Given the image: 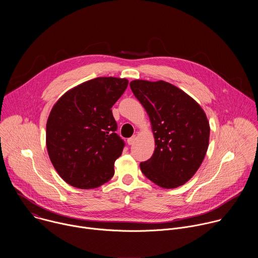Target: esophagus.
<instances>
[{"label":"esophagus","instance_id":"esophagus-1","mask_svg":"<svg viewBox=\"0 0 258 258\" xmlns=\"http://www.w3.org/2000/svg\"><path fill=\"white\" fill-rule=\"evenodd\" d=\"M135 141H136V136H134V137L127 139V144H128V145H133V144L135 143Z\"/></svg>","mask_w":258,"mask_h":258}]
</instances>
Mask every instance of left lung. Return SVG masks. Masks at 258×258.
Returning a JSON list of instances; mask_svg holds the SVG:
<instances>
[{"label": "left lung", "mask_w": 258, "mask_h": 258, "mask_svg": "<svg viewBox=\"0 0 258 258\" xmlns=\"http://www.w3.org/2000/svg\"><path fill=\"white\" fill-rule=\"evenodd\" d=\"M130 87L149 115L155 139L152 157L140 163L142 172L164 189L183 185L198 170L208 148L205 112L169 83L136 80Z\"/></svg>", "instance_id": "8db88e82"}]
</instances>
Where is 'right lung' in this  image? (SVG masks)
I'll list each match as a JSON object with an SVG mask.
<instances>
[{"label":"right lung","instance_id":"1","mask_svg":"<svg viewBox=\"0 0 258 258\" xmlns=\"http://www.w3.org/2000/svg\"><path fill=\"white\" fill-rule=\"evenodd\" d=\"M127 80L97 78L66 92L53 106L46 131L49 157L70 186L94 189L114 174L124 142L115 133L112 106Z\"/></svg>","mask_w":258,"mask_h":258}]
</instances>
